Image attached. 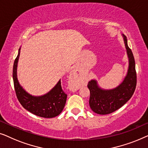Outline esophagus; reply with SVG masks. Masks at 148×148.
I'll return each mask as SVG.
<instances>
[{
    "mask_svg": "<svg viewBox=\"0 0 148 148\" xmlns=\"http://www.w3.org/2000/svg\"><path fill=\"white\" fill-rule=\"evenodd\" d=\"M75 74H76V72H72V75L73 76H75ZM72 88H74V89H76V86H75V85H73V86H72Z\"/></svg>",
    "mask_w": 148,
    "mask_h": 148,
    "instance_id": "34e87169",
    "label": "esophagus"
}]
</instances>
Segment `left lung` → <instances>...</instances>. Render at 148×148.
Segmentation results:
<instances>
[{"mask_svg":"<svg viewBox=\"0 0 148 148\" xmlns=\"http://www.w3.org/2000/svg\"><path fill=\"white\" fill-rule=\"evenodd\" d=\"M121 35L129 62L127 72L123 80L117 86L111 89L101 88L95 79L89 81L88 84L90 93L89 105L92 111L99 115H107L119 109L131 99L136 89L137 76L134 57L128 46L126 36L124 34Z\"/></svg>","mask_w":148,"mask_h":148,"instance_id":"left-lung-1","label":"left lung"}]
</instances>
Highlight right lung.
<instances>
[{
  "instance_id": "1",
  "label": "right lung",
  "mask_w": 148,
  "mask_h": 148,
  "mask_svg": "<svg viewBox=\"0 0 148 148\" xmlns=\"http://www.w3.org/2000/svg\"><path fill=\"white\" fill-rule=\"evenodd\" d=\"M21 47L14 60L12 70L14 90L21 105L34 115L44 118H53L59 115L65 106L67 95L61 86V79L48 92L41 96H34L27 92L20 84L17 78V65Z\"/></svg>"
}]
</instances>
